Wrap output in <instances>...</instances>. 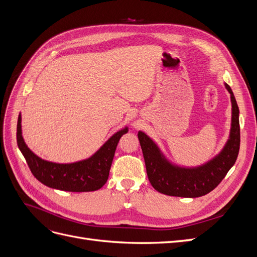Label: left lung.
Returning a JSON list of instances; mask_svg holds the SVG:
<instances>
[{
  "label": "left lung",
  "mask_w": 257,
  "mask_h": 257,
  "mask_svg": "<svg viewBox=\"0 0 257 257\" xmlns=\"http://www.w3.org/2000/svg\"><path fill=\"white\" fill-rule=\"evenodd\" d=\"M225 88L230 93L232 107L229 139L220 154L206 164L193 168L173 165L150 137L144 132H138L147 175L151 185L158 192L177 197L204 196L220 184L235 164L240 148L239 108L234 93L227 83H225Z\"/></svg>",
  "instance_id": "8db88e82"
}]
</instances>
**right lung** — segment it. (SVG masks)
Returning a JSON list of instances; mask_svg holds the SVG:
<instances>
[{
  "label": "right lung",
  "instance_id": "1",
  "mask_svg": "<svg viewBox=\"0 0 257 257\" xmlns=\"http://www.w3.org/2000/svg\"><path fill=\"white\" fill-rule=\"evenodd\" d=\"M127 127L116 132L91 158L59 164L42 160L26 145L21 132V115L17 123V144L33 176L52 189L67 192H91L102 188L107 182L114 152L120 138L127 133Z\"/></svg>",
  "mask_w": 257,
  "mask_h": 257
}]
</instances>
